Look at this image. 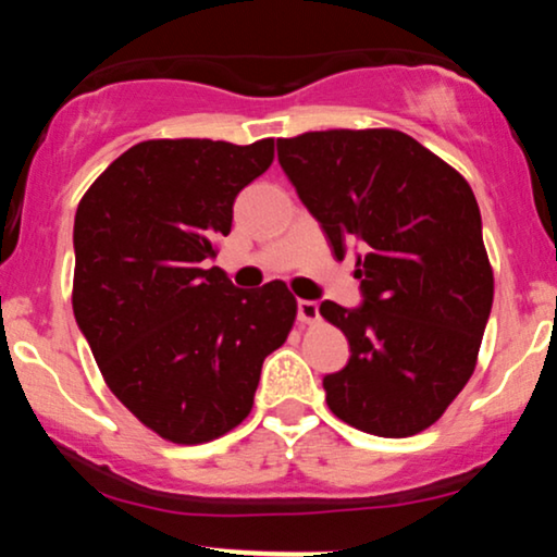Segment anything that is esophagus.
Instances as JSON below:
<instances>
[{
    "instance_id": "1",
    "label": "esophagus",
    "mask_w": 557,
    "mask_h": 557,
    "mask_svg": "<svg viewBox=\"0 0 557 557\" xmlns=\"http://www.w3.org/2000/svg\"><path fill=\"white\" fill-rule=\"evenodd\" d=\"M319 319V304L317 300H298V322L311 324Z\"/></svg>"
}]
</instances>
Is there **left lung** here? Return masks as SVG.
<instances>
[{
	"instance_id": "1",
	"label": "left lung",
	"mask_w": 557,
	"mask_h": 557,
	"mask_svg": "<svg viewBox=\"0 0 557 557\" xmlns=\"http://www.w3.org/2000/svg\"><path fill=\"white\" fill-rule=\"evenodd\" d=\"M277 159L335 257L354 248L359 267V306H319L350 345L322 380L330 411L376 437L426 430L474 374L492 309L474 190L400 131L280 138Z\"/></svg>"
}]
</instances>
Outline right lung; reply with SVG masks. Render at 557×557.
<instances>
[{"instance_id": "1", "label": "right lung", "mask_w": 557, "mask_h": 557, "mask_svg": "<svg viewBox=\"0 0 557 557\" xmlns=\"http://www.w3.org/2000/svg\"><path fill=\"white\" fill-rule=\"evenodd\" d=\"M272 159V138L144 140L101 172L75 212V322L120 403L172 443L238 426L261 363L296 319L280 280L243 290L206 270L235 196Z\"/></svg>"}]
</instances>
